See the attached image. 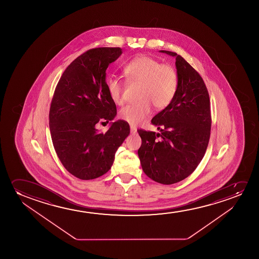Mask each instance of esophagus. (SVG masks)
Returning <instances> with one entry per match:
<instances>
[{
    "mask_svg": "<svg viewBox=\"0 0 259 259\" xmlns=\"http://www.w3.org/2000/svg\"><path fill=\"white\" fill-rule=\"evenodd\" d=\"M130 131H131V134L135 135V134L137 133V129H136V127L134 126V125H131V126H130Z\"/></svg>",
    "mask_w": 259,
    "mask_h": 259,
    "instance_id": "1",
    "label": "esophagus"
}]
</instances>
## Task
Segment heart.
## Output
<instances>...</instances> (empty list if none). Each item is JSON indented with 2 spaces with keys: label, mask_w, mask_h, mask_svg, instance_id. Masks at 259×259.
<instances>
[{
  "label": "heart",
  "mask_w": 259,
  "mask_h": 259,
  "mask_svg": "<svg viewBox=\"0 0 259 259\" xmlns=\"http://www.w3.org/2000/svg\"><path fill=\"white\" fill-rule=\"evenodd\" d=\"M128 82L139 84L135 103L123 107L118 116L131 124H138L149 117L152 105L163 110L170 105L179 87L176 69L169 64L149 56L135 57L123 66ZM107 91L114 103H123V83L117 77H110L106 83Z\"/></svg>",
  "instance_id": "b5f03b06"
}]
</instances>
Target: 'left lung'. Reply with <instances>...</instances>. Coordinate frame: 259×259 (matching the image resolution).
I'll use <instances>...</instances> for the list:
<instances>
[{
  "instance_id": "8db88e82",
  "label": "left lung",
  "mask_w": 259,
  "mask_h": 259,
  "mask_svg": "<svg viewBox=\"0 0 259 259\" xmlns=\"http://www.w3.org/2000/svg\"><path fill=\"white\" fill-rule=\"evenodd\" d=\"M179 87L169 106L153 117L160 133L139 129L138 156L148 177L163 185L183 181L196 169L205 154L211 126L209 96L198 72L175 52Z\"/></svg>"
}]
</instances>
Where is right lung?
Listing matches in <instances>:
<instances>
[{
  "instance_id": "right-lung-1",
  "label": "right lung",
  "mask_w": 259,
  "mask_h": 259,
  "mask_svg": "<svg viewBox=\"0 0 259 259\" xmlns=\"http://www.w3.org/2000/svg\"><path fill=\"white\" fill-rule=\"evenodd\" d=\"M121 54L120 48L88 50L65 69L55 89L50 110L54 148L64 168L80 180L106 174L130 134L124 120L111 122L106 133L96 128L117 115L107 91L106 70Z\"/></svg>"
}]
</instances>
